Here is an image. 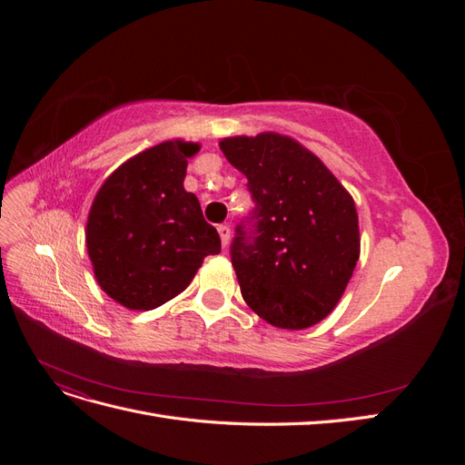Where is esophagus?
<instances>
[{"label":"esophagus","mask_w":465,"mask_h":465,"mask_svg":"<svg viewBox=\"0 0 465 465\" xmlns=\"http://www.w3.org/2000/svg\"><path fill=\"white\" fill-rule=\"evenodd\" d=\"M217 231H219V236H221V242H223V246H227V244H229V241H231V227H229V224H219Z\"/></svg>","instance_id":"34e87169"}]
</instances>
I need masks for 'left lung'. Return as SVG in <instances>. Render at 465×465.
I'll return each mask as SVG.
<instances>
[{"mask_svg":"<svg viewBox=\"0 0 465 465\" xmlns=\"http://www.w3.org/2000/svg\"><path fill=\"white\" fill-rule=\"evenodd\" d=\"M227 161L248 178L254 236L231 248L242 299L281 330H306L343 297L361 254L351 193L312 151L275 132L223 137Z\"/></svg>","mask_w":465,"mask_h":465,"instance_id":"obj_1","label":"left lung"}]
</instances>
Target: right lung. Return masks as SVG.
<instances>
[{
  "mask_svg": "<svg viewBox=\"0 0 465 465\" xmlns=\"http://www.w3.org/2000/svg\"><path fill=\"white\" fill-rule=\"evenodd\" d=\"M200 143L163 142L134 154L98 188L85 229L96 283L128 311H153L184 291L221 238L184 190Z\"/></svg>",
  "mask_w": 465,
  "mask_h": 465,
  "instance_id": "1",
  "label": "right lung"
}]
</instances>
